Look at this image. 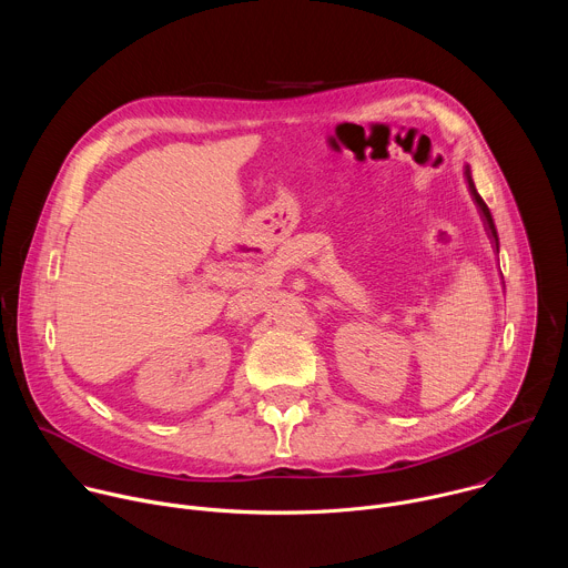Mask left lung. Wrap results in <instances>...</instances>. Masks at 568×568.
<instances>
[{"mask_svg": "<svg viewBox=\"0 0 568 568\" xmlns=\"http://www.w3.org/2000/svg\"><path fill=\"white\" fill-rule=\"evenodd\" d=\"M465 180H467V186H469L471 200L476 202V206H478V211H480V217H483V222H485V231H488V235H490V240H493V245H495V250H497V254H499V235H497V229H495L493 213H490L488 204H485V202H483V197L476 193V186H474V182H471L469 166H465Z\"/></svg>", "mask_w": 568, "mask_h": 568, "instance_id": "obj_1", "label": "left lung"}]
</instances>
